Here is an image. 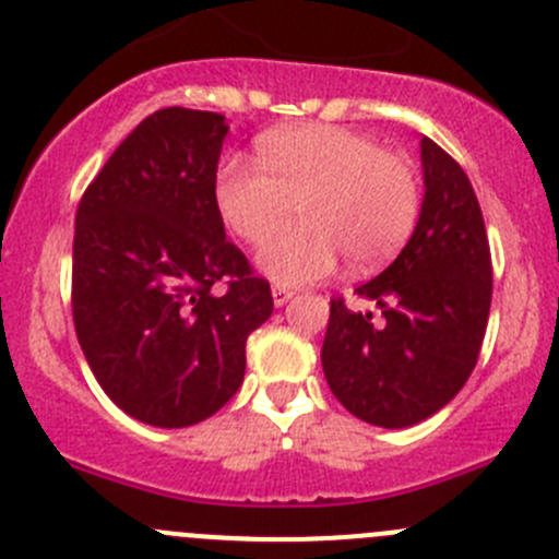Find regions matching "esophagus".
I'll return each mask as SVG.
<instances>
[{"label": "esophagus", "mask_w": 559, "mask_h": 559, "mask_svg": "<svg viewBox=\"0 0 559 559\" xmlns=\"http://www.w3.org/2000/svg\"><path fill=\"white\" fill-rule=\"evenodd\" d=\"M292 295H295V292L286 289V286H281V284H275V286H273V302H275V308L286 306V302L292 300Z\"/></svg>", "instance_id": "34e87169"}]
</instances>
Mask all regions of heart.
<instances>
[{"mask_svg": "<svg viewBox=\"0 0 559 559\" xmlns=\"http://www.w3.org/2000/svg\"><path fill=\"white\" fill-rule=\"evenodd\" d=\"M215 207L240 240L262 246L292 215L302 226L259 253V267L286 286L311 284L338 267L373 270L409 240L420 215V182L409 158L338 124L273 130L246 155L221 160Z\"/></svg>", "mask_w": 559, "mask_h": 559, "instance_id": "obj_1", "label": "heart"}]
</instances>
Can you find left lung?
<instances>
[{
    "label": "left lung",
    "mask_w": 559,
    "mask_h": 559,
    "mask_svg": "<svg viewBox=\"0 0 559 559\" xmlns=\"http://www.w3.org/2000/svg\"><path fill=\"white\" fill-rule=\"evenodd\" d=\"M424 204L409 242L357 295L382 319L330 300L322 368L335 399L382 429L440 412L478 362L491 308V253L473 182L431 139H420Z\"/></svg>",
    "instance_id": "left-lung-1"
}]
</instances>
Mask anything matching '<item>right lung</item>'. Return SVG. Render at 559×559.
Returning <instances> with one entry per match:
<instances>
[{
	"label": "right lung",
	"mask_w": 559,
	"mask_h": 559,
	"mask_svg": "<svg viewBox=\"0 0 559 559\" xmlns=\"http://www.w3.org/2000/svg\"><path fill=\"white\" fill-rule=\"evenodd\" d=\"M226 133L224 114H150L75 213L79 344L108 399L158 429L207 420L237 393L248 335L273 313L270 284L226 240L215 207Z\"/></svg>",
	"instance_id": "add662e5"
}]
</instances>
